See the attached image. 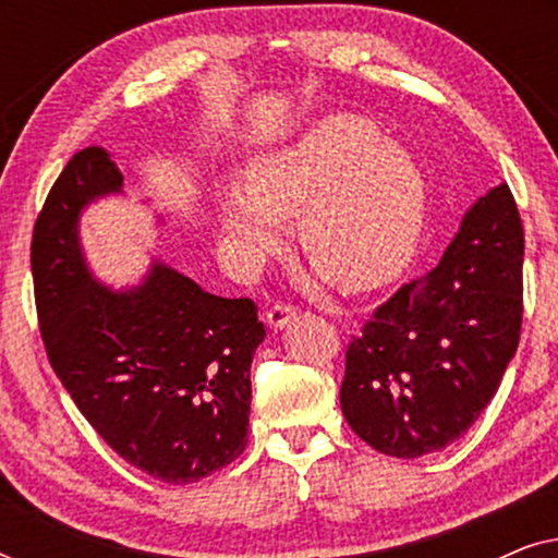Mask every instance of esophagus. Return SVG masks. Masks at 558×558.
Masks as SVG:
<instances>
[{
  "mask_svg": "<svg viewBox=\"0 0 558 558\" xmlns=\"http://www.w3.org/2000/svg\"><path fill=\"white\" fill-rule=\"evenodd\" d=\"M294 317H296V307H294V304H287V302H277V304H271L269 310H266V323H269V327H274V330H279V327L289 325Z\"/></svg>",
  "mask_w": 558,
  "mask_h": 558,
  "instance_id": "esophagus-1",
  "label": "esophagus"
}]
</instances>
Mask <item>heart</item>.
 Segmentation results:
<instances>
[{
  "mask_svg": "<svg viewBox=\"0 0 558 558\" xmlns=\"http://www.w3.org/2000/svg\"><path fill=\"white\" fill-rule=\"evenodd\" d=\"M424 203L416 159L373 121L335 113L264 155L248 182L226 185L220 220L241 262L256 264L284 246L287 218L300 216L317 277L371 289L407 262Z\"/></svg>",
  "mask_w": 558,
  "mask_h": 558,
  "instance_id": "obj_1",
  "label": "heart"
}]
</instances>
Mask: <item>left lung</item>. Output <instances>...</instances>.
<instances>
[{
	"label": "left lung",
	"instance_id": "obj_1",
	"mask_svg": "<svg viewBox=\"0 0 558 558\" xmlns=\"http://www.w3.org/2000/svg\"><path fill=\"white\" fill-rule=\"evenodd\" d=\"M523 243L513 193L493 187L441 262L373 310L345 350L340 388L365 445L416 460L475 424L521 340Z\"/></svg>",
	"mask_w": 558,
	"mask_h": 558
}]
</instances>
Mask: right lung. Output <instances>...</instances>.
<instances>
[{"label":"right lung","mask_w":558,"mask_h":558,"mask_svg":"<svg viewBox=\"0 0 558 558\" xmlns=\"http://www.w3.org/2000/svg\"><path fill=\"white\" fill-rule=\"evenodd\" d=\"M104 147L75 151L33 228L37 325L48 361L98 437L170 485L197 483L246 447L256 304L203 292L165 264L144 284H96L78 246L83 205L119 193Z\"/></svg>","instance_id":"add662e5"}]
</instances>
